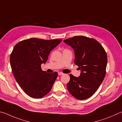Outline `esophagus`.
Masks as SVG:
<instances>
[{
    "label": "esophagus",
    "instance_id": "34e87169",
    "mask_svg": "<svg viewBox=\"0 0 122 122\" xmlns=\"http://www.w3.org/2000/svg\"><path fill=\"white\" fill-rule=\"evenodd\" d=\"M58 75H63V73L61 72H58Z\"/></svg>",
    "mask_w": 122,
    "mask_h": 122
}]
</instances>
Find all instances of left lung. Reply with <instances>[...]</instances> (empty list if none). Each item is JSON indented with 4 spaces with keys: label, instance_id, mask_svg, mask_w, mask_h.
I'll list each match as a JSON object with an SVG mask.
<instances>
[{
    "label": "left lung",
    "instance_id": "left-lung-1",
    "mask_svg": "<svg viewBox=\"0 0 122 122\" xmlns=\"http://www.w3.org/2000/svg\"><path fill=\"white\" fill-rule=\"evenodd\" d=\"M63 41L74 50V62L81 71L78 77L70 74L67 89L75 98L87 99L96 92L105 78L107 54L101 44L94 39L79 36Z\"/></svg>",
    "mask_w": 122,
    "mask_h": 122
}]
</instances>
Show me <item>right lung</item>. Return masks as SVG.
<instances>
[{
	"instance_id": "right-lung-1",
	"label": "right lung",
	"mask_w": 122,
	"mask_h": 122,
	"mask_svg": "<svg viewBox=\"0 0 122 122\" xmlns=\"http://www.w3.org/2000/svg\"><path fill=\"white\" fill-rule=\"evenodd\" d=\"M62 39L30 38L15 45L10 54L12 72L24 92L33 98H43L50 92L57 77V72L47 73L41 68L51 51Z\"/></svg>"
}]
</instances>
